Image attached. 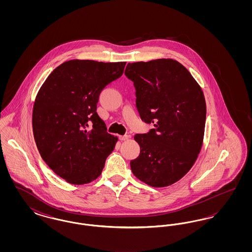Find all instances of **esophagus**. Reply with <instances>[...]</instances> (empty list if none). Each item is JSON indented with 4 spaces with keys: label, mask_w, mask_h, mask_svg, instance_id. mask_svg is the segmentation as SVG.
Here are the masks:
<instances>
[{
    "label": "esophagus",
    "mask_w": 252,
    "mask_h": 252,
    "mask_svg": "<svg viewBox=\"0 0 252 252\" xmlns=\"http://www.w3.org/2000/svg\"><path fill=\"white\" fill-rule=\"evenodd\" d=\"M120 141H126L128 139H130V135H123V136H119Z\"/></svg>",
    "instance_id": "34e87169"
}]
</instances>
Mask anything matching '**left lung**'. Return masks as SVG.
I'll use <instances>...</instances> for the list:
<instances>
[{
    "instance_id": "8db88e82",
    "label": "left lung",
    "mask_w": 252,
    "mask_h": 252,
    "mask_svg": "<svg viewBox=\"0 0 252 252\" xmlns=\"http://www.w3.org/2000/svg\"><path fill=\"white\" fill-rule=\"evenodd\" d=\"M125 74L134 83L142 120L155 126L134 136L141 151L130 161L132 173L152 187L172 185L190 171L202 147V89L182 64L171 59L128 63Z\"/></svg>"
}]
</instances>
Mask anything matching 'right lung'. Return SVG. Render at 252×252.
Masks as SVG:
<instances>
[{
	"label": "right lung",
	"mask_w": 252,
	"mask_h": 252,
	"mask_svg": "<svg viewBox=\"0 0 252 252\" xmlns=\"http://www.w3.org/2000/svg\"><path fill=\"white\" fill-rule=\"evenodd\" d=\"M126 63L65 61L36 94L32 115L36 147L49 167L69 183L96 180L115 147L118 138L106 131L96 108L100 93L120 77Z\"/></svg>",
	"instance_id": "add662e5"
}]
</instances>
